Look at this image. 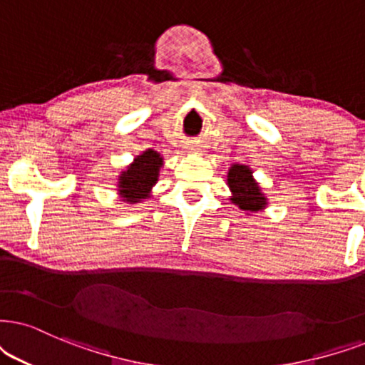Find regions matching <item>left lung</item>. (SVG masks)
I'll return each instance as SVG.
<instances>
[{
    "label": "left lung",
    "instance_id": "8db88e82",
    "mask_svg": "<svg viewBox=\"0 0 365 365\" xmlns=\"http://www.w3.org/2000/svg\"><path fill=\"white\" fill-rule=\"evenodd\" d=\"M227 185L230 190V202L242 212H246V215L256 214L267 207V198L262 193L259 183L252 177V170L247 165H230Z\"/></svg>",
    "mask_w": 365,
    "mask_h": 365
}]
</instances>
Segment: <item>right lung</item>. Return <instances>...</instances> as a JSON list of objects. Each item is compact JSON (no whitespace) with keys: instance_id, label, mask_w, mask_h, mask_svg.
Instances as JSON below:
<instances>
[{"instance_id":"right-lung-1","label":"right lung","mask_w":365,"mask_h":365,"mask_svg":"<svg viewBox=\"0 0 365 365\" xmlns=\"http://www.w3.org/2000/svg\"><path fill=\"white\" fill-rule=\"evenodd\" d=\"M163 167V156L155 150H146L138 155L126 170L118 177V193L123 202L140 204L151 197V188L156 185L160 168Z\"/></svg>"}]
</instances>
